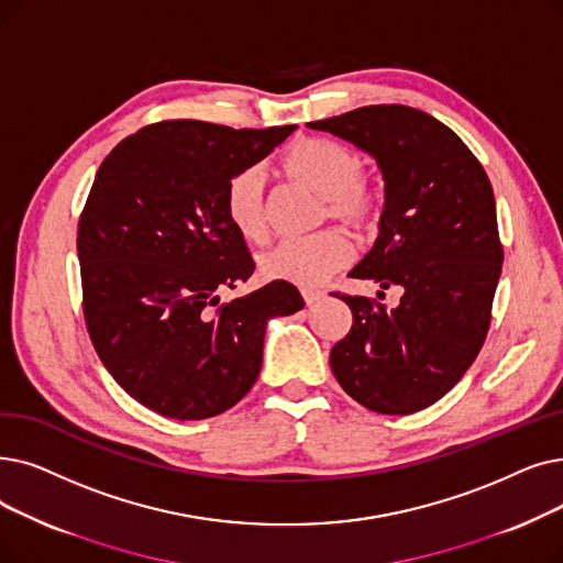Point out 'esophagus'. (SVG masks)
<instances>
[{
  "instance_id": "1",
  "label": "esophagus",
  "mask_w": 563,
  "mask_h": 563,
  "mask_svg": "<svg viewBox=\"0 0 563 563\" xmlns=\"http://www.w3.org/2000/svg\"><path fill=\"white\" fill-rule=\"evenodd\" d=\"M301 297H303L306 306H312V303L324 299V291H322V289H314V287H303V289H301Z\"/></svg>"
}]
</instances>
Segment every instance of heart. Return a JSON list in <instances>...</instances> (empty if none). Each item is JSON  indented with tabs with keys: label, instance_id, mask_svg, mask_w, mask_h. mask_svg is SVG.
<instances>
[{
	"label": "heart",
	"instance_id": "obj_1",
	"mask_svg": "<svg viewBox=\"0 0 563 563\" xmlns=\"http://www.w3.org/2000/svg\"><path fill=\"white\" fill-rule=\"evenodd\" d=\"M283 175L322 198L320 223L338 221L361 236H373L384 218V192L365 181V158L333 140L303 137L285 152ZM225 216L239 236L262 241L268 232L266 177L262 167H246L225 188ZM354 260V243L340 228L303 239H285L260 255L264 278L320 285Z\"/></svg>",
	"mask_w": 563,
	"mask_h": 563
}]
</instances>
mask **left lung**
Instances as JSON below:
<instances>
[{"mask_svg":"<svg viewBox=\"0 0 563 563\" xmlns=\"http://www.w3.org/2000/svg\"><path fill=\"white\" fill-rule=\"evenodd\" d=\"M308 126L377 158L384 218L350 276L402 289L396 308L333 291L352 329L333 345L331 371L377 413L426 409L467 373L490 329L504 262L490 179L467 144L417 108L365 106Z\"/></svg>","mask_w":563,"mask_h":563,"instance_id":"obj_1","label":"left lung"}]
</instances>
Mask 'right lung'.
<instances>
[{"instance_id":"1","label":"right lung","mask_w":563,"mask_h":563,"mask_svg":"<svg viewBox=\"0 0 563 563\" xmlns=\"http://www.w3.org/2000/svg\"><path fill=\"white\" fill-rule=\"evenodd\" d=\"M295 129L165 119L121 140L96 173L78 223L85 324L114 382L161 417L234 407L260 375L266 322L303 308L283 280L218 297L255 272L225 188Z\"/></svg>"}]
</instances>
